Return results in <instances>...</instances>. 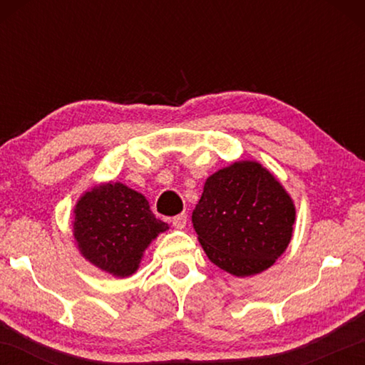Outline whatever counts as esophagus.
<instances>
[{
  "label": "esophagus",
  "instance_id": "1",
  "mask_svg": "<svg viewBox=\"0 0 365 365\" xmlns=\"http://www.w3.org/2000/svg\"><path fill=\"white\" fill-rule=\"evenodd\" d=\"M172 225H174L177 230H183V228L187 227V215L185 214L177 215V217L172 219Z\"/></svg>",
  "mask_w": 365,
  "mask_h": 365
}]
</instances>
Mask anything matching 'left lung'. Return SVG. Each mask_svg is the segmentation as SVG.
Masks as SVG:
<instances>
[{
	"mask_svg": "<svg viewBox=\"0 0 365 365\" xmlns=\"http://www.w3.org/2000/svg\"><path fill=\"white\" fill-rule=\"evenodd\" d=\"M296 207L257 160H235L206 178L191 222L209 261L235 277L267 270L287 251Z\"/></svg>",
	"mask_w": 365,
	"mask_h": 365,
	"instance_id": "left-lung-1",
	"label": "left lung"
}]
</instances>
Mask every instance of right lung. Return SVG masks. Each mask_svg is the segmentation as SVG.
Masks as SVG:
<instances>
[{
  "mask_svg": "<svg viewBox=\"0 0 365 365\" xmlns=\"http://www.w3.org/2000/svg\"><path fill=\"white\" fill-rule=\"evenodd\" d=\"M165 230L169 225L154 217L146 197L120 182L95 185L73 207L78 252L117 279L133 275L148 246Z\"/></svg>",
  "mask_w": 365,
  "mask_h": 365,
  "instance_id": "obj_1",
  "label": "right lung"
}]
</instances>
